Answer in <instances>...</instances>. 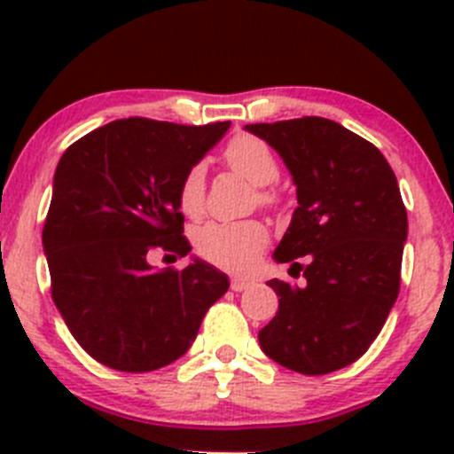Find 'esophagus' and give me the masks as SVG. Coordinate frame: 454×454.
Returning a JSON list of instances; mask_svg holds the SVG:
<instances>
[{
  "label": "esophagus",
  "mask_w": 454,
  "mask_h": 454,
  "mask_svg": "<svg viewBox=\"0 0 454 454\" xmlns=\"http://www.w3.org/2000/svg\"><path fill=\"white\" fill-rule=\"evenodd\" d=\"M250 286H253V281H248V278H241V277H232L231 278V290H235V292L248 290Z\"/></svg>",
  "instance_id": "1"
}]
</instances>
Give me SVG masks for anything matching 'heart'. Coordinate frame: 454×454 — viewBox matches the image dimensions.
<instances>
[{
	"label": "heart",
	"mask_w": 454,
	"mask_h": 454,
	"mask_svg": "<svg viewBox=\"0 0 454 454\" xmlns=\"http://www.w3.org/2000/svg\"><path fill=\"white\" fill-rule=\"evenodd\" d=\"M223 162L228 168L244 176L250 184L263 186L259 189V204L274 206L278 201L277 193L268 189L278 177L277 155L268 145L256 136H235L223 149ZM206 180L204 167L195 164L182 177L177 189V206L191 219H198L204 213ZM270 232L259 219H244V222H208L195 231L193 244L201 259L231 272H246L256 263L261 250L268 246Z\"/></svg>",
	"instance_id": "heart-1"
}]
</instances>
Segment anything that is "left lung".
Wrapping results in <instances>:
<instances>
[{"label": "left lung", "mask_w": 454, "mask_h": 454, "mask_svg": "<svg viewBox=\"0 0 454 454\" xmlns=\"http://www.w3.org/2000/svg\"><path fill=\"white\" fill-rule=\"evenodd\" d=\"M246 129L281 155L296 184L299 206L274 259H309L294 263L305 287L268 283L281 299L259 345L296 373H332L369 349L400 294L409 219L395 173L378 146L327 118Z\"/></svg>", "instance_id": "1"}]
</instances>
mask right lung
Wrapping results in <instances>:
<instances>
[{"instance_id":"add662e5","label":"right lung","mask_w":454,"mask_h":454,"mask_svg":"<svg viewBox=\"0 0 454 454\" xmlns=\"http://www.w3.org/2000/svg\"><path fill=\"white\" fill-rule=\"evenodd\" d=\"M228 127L122 118L59 160L43 226L52 301L105 367L145 373L176 363L226 294L228 277L206 261L153 270L149 259L191 253L177 189Z\"/></svg>"}]
</instances>
